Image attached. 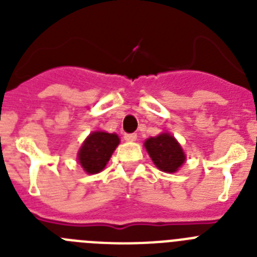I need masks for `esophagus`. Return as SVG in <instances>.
<instances>
[{"label": "esophagus", "instance_id": "esophagus-1", "mask_svg": "<svg viewBox=\"0 0 257 257\" xmlns=\"http://www.w3.org/2000/svg\"><path fill=\"white\" fill-rule=\"evenodd\" d=\"M123 138L127 142H135V140L138 139V135H136V134H124Z\"/></svg>", "mask_w": 257, "mask_h": 257}]
</instances>
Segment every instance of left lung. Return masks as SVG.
<instances>
[{"instance_id": "obj_1", "label": "left lung", "mask_w": 257, "mask_h": 257, "mask_svg": "<svg viewBox=\"0 0 257 257\" xmlns=\"http://www.w3.org/2000/svg\"><path fill=\"white\" fill-rule=\"evenodd\" d=\"M144 147L157 169L163 172H176L185 162V154L181 145L169 133L149 138L145 140Z\"/></svg>"}]
</instances>
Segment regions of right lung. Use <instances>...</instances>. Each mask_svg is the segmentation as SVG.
Instances as JSON below:
<instances>
[{"instance_id": "right-lung-1", "label": "right lung", "mask_w": 257, "mask_h": 257, "mask_svg": "<svg viewBox=\"0 0 257 257\" xmlns=\"http://www.w3.org/2000/svg\"><path fill=\"white\" fill-rule=\"evenodd\" d=\"M119 138L115 134L94 131L86 138L78 151V162L87 174H97L104 169L113 154Z\"/></svg>"}]
</instances>
